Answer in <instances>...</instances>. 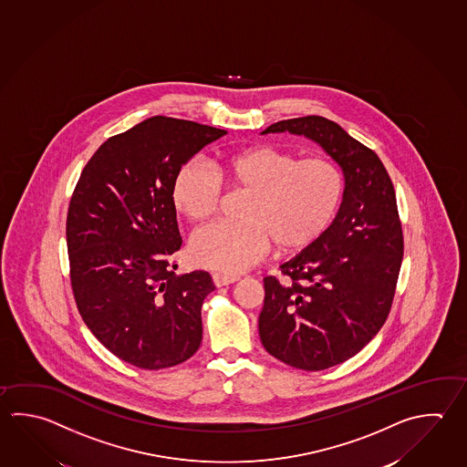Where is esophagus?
<instances>
[{
    "label": "esophagus",
    "mask_w": 467,
    "mask_h": 467,
    "mask_svg": "<svg viewBox=\"0 0 467 467\" xmlns=\"http://www.w3.org/2000/svg\"><path fill=\"white\" fill-rule=\"evenodd\" d=\"M238 281L236 275H224V274H213V282L216 287H223V285H229L233 282Z\"/></svg>",
    "instance_id": "1"
}]
</instances>
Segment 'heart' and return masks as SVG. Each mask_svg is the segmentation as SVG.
<instances>
[{
    "label": "heart",
    "mask_w": 467,
    "mask_h": 467,
    "mask_svg": "<svg viewBox=\"0 0 467 467\" xmlns=\"http://www.w3.org/2000/svg\"><path fill=\"white\" fill-rule=\"evenodd\" d=\"M223 185L247 193L239 223H216L194 234V265L223 274L243 273L275 244L297 253L330 226L344 194V178L330 160L300 159L275 145L234 150L213 170L188 161L171 185V202L186 220L204 223L220 208Z\"/></svg>",
    "instance_id": "b5f03b06"
}]
</instances>
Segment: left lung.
Here are the masks:
<instances>
[{
	"label": "left lung",
	"mask_w": 467,
	"mask_h": 467,
	"mask_svg": "<svg viewBox=\"0 0 467 467\" xmlns=\"http://www.w3.org/2000/svg\"><path fill=\"white\" fill-rule=\"evenodd\" d=\"M317 141L344 171V200L334 223L281 265L285 281L265 277L259 337L294 368L318 371L352 358L387 322L403 261L396 194L379 155L338 123L307 115L263 133Z\"/></svg>",
	"instance_id": "1"
}]
</instances>
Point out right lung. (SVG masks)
Returning <instances> with one entry per match:
<instances>
[{
    "label": "right lung",
    "instance_id": "obj_1",
    "mask_svg": "<svg viewBox=\"0 0 467 467\" xmlns=\"http://www.w3.org/2000/svg\"><path fill=\"white\" fill-rule=\"evenodd\" d=\"M226 130L155 115L107 139L74 188L66 238L80 317L107 350L143 369L183 363L202 345L204 271L176 275L171 202L178 170Z\"/></svg>",
    "mask_w": 467,
    "mask_h": 467
}]
</instances>
